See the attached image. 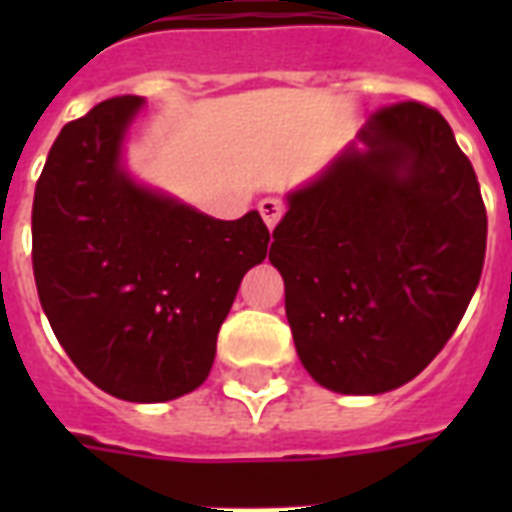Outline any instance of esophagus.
I'll list each match as a JSON object with an SVG mask.
<instances>
[{
    "label": "esophagus",
    "mask_w": 512,
    "mask_h": 512,
    "mask_svg": "<svg viewBox=\"0 0 512 512\" xmlns=\"http://www.w3.org/2000/svg\"><path fill=\"white\" fill-rule=\"evenodd\" d=\"M257 209H260V215H263V220L268 228H273V225L281 220V215H284V204H281L279 199H271V196L260 201V204H257Z\"/></svg>",
    "instance_id": "34e87169"
}]
</instances>
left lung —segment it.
I'll use <instances>...</instances> for the list:
<instances>
[{
	"mask_svg": "<svg viewBox=\"0 0 512 512\" xmlns=\"http://www.w3.org/2000/svg\"><path fill=\"white\" fill-rule=\"evenodd\" d=\"M271 260L297 356L345 396L414 380L465 316L486 255L476 172L436 108H380L287 193Z\"/></svg>",
	"mask_w": 512,
	"mask_h": 512,
	"instance_id": "1",
	"label": "left lung"
}]
</instances>
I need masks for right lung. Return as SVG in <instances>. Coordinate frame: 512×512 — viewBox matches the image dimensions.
Segmentation results:
<instances>
[{"instance_id":"add662e5","label":"right lung","mask_w":512,"mask_h":512,"mask_svg":"<svg viewBox=\"0 0 512 512\" xmlns=\"http://www.w3.org/2000/svg\"><path fill=\"white\" fill-rule=\"evenodd\" d=\"M146 100H103L68 122L36 183L39 303L76 369L100 390L162 404L207 380L244 273L268 255L257 209L215 220L138 183L124 140Z\"/></svg>"}]
</instances>
